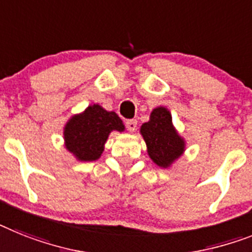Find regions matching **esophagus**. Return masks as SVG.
<instances>
[{
    "label": "esophagus",
    "mask_w": 252,
    "mask_h": 252,
    "mask_svg": "<svg viewBox=\"0 0 252 252\" xmlns=\"http://www.w3.org/2000/svg\"><path fill=\"white\" fill-rule=\"evenodd\" d=\"M126 129L129 130V132H136L137 129V120L132 119V120H126Z\"/></svg>",
    "instance_id": "obj_1"
}]
</instances>
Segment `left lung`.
<instances>
[{"mask_svg": "<svg viewBox=\"0 0 252 252\" xmlns=\"http://www.w3.org/2000/svg\"><path fill=\"white\" fill-rule=\"evenodd\" d=\"M147 146V154L156 165L169 169L186 151V139L175 129L172 113L158 106L150 114L149 122L139 129Z\"/></svg>", "mask_w": 252, "mask_h": 252, "instance_id": "left-lung-1", "label": "left lung"}]
</instances>
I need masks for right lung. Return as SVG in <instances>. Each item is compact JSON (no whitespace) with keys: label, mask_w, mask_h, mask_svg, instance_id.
<instances>
[{"label":"right lung","mask_w":252,"mask_h":252,"mask_svg":"<svg viewBox=\"0 0 252 252\" xmlns=\"http://www.w3.org/2000/svg\"><path fill=\"white\" fill-rule=\"evenodd\" d=\"M124 132L126 126L115 111L98 103L74 114L64 126V145L78 161H96L102 155L111 132Z\"/></svg>","instance_id":"obj_1"}]
</instances>
